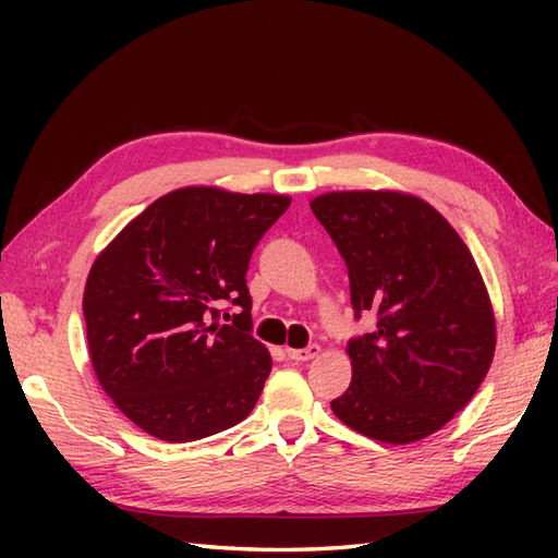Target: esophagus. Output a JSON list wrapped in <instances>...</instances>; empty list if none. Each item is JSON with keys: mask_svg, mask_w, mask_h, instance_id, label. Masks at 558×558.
I'll use <instances>...</instances> for the list:
<instances>
[{"mask_svg": "<svg viewBox=\"0 0 558 558\" xmlns=\"http://www.w3.org/2000/svg\"><path fill=\"white\" fill-rule=\"evenodd\" d=\"M318 354H322V348H318V345H310V348H304V350L288 348V357L294 360V362H310V360L318 357Z\"/></svg>", "mask_w": 558, "mask_h": 558, "instance_id": "34e87169", "label": "esophagus"}]
</instances>
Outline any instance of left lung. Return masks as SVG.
I'll list each match as a JSON object with an SVG mask.
<instances>
[{
  "label": "left lung",
  "instance_id": "1",
  "mask_svg": "<svg viewBox=\"0 0 558 558\" xmlns=\"http://www.w3.org/2000/svg\"><path fill=\"white\" fill-rule=\"evenodd\" d=\"M310 206L345 258L352 310L376 322L348 342L352 384L330 408L374 441H420L468 405L494 360V306L475 258L408 192H328Z\"/></svg>",
  "mask_w": 558,
  "mask_h": 558
}]
</instances>
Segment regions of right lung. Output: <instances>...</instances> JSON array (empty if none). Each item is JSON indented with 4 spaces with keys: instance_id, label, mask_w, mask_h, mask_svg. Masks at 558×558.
Returning a JSON list of instances; mask_svg holds the SVG:
<instances>
[{
    "instance_id": "add662e5",
    "label": "right lung",
    "mask_w": 558,
    "mask_h": 558,
    "mask_svg": "<svg viewBox=\"0 0 558 558\" xmlns=\"http://www.w3.org/2000/svg\"><path fill=\"white\" fill-rule=\"evenodd\" d=\"M286 194L182 186L153 201L93 260L83 316L98 384L126 420L170 444L206 438L254 410L270 352L252 326L246 268ZM243 306L232 327L215 304Z\"/></svg>"
}]
</instances>
